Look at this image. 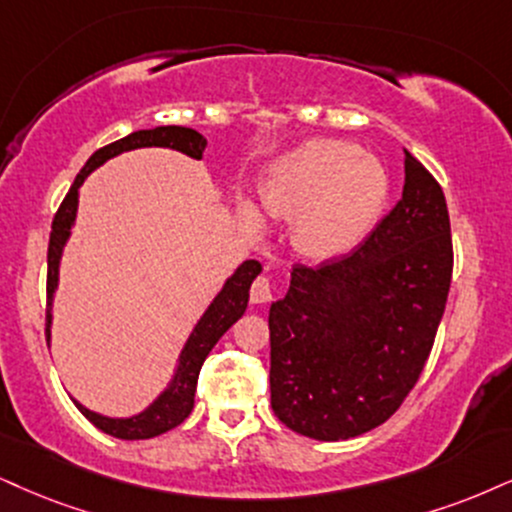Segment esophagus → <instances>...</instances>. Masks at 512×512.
<instances>
[{
    "label": "esophagus",
    "instance_id": "1",
    "mask_svg": "<svg viewBox=\"0 0 512 512\" xmlns=\"http://www.w3.org/2000/svg\"><path fill=\"white\" fill-rule=\"evenodd\" d=\"M273 296V285H270L268 277H256L254 285H251V301L254 304H266Z\"/></svg>",
    "mask_w": 512,
    "mask_h": 512
}]
</instances>
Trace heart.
Instances as JSON below:
<instances>
[{"mask_svg": "<svg viewBox=\"0 0 512 512\" xmlns=\"http://www.w3.org/2000/svg\"><path fill=\"white\" fill-rule=\"evenodd\" d=\"M258 197L268 216L294 218L292 242L301 254L327 261L361 246L380 225L391 178L356 142L315 137L270 163ZM239 220L254 235L266 227L249 199L239 201Z\"/></svg>", "mask_w": 512, "mask_h": 512, "instance_id": "heart-1", "label": "heart"}]
</instances>
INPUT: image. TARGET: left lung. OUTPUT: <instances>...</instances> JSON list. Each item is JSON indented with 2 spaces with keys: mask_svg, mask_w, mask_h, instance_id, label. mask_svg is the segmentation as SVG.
Returning a JSON list of instances; mask_svg holds the SVG:
<instances>
[{
  "mask_svg": "<svg viewBox=\"0 0 512 512\" xmlns=\"http://www.w3.org/2000/svg\"><path fill=\"white\" fill-rule=\"evenodd\" d=\"M401 201L351 254L294 266L270 304V406L318 441L370 432L415 387L451 287L444 192L403 149Z\"/></svg>",
  "mask_w": 512,
  "mask_h": 512,
  "instance_id": "8db88e82",
  "label": "left lung"
}]
</instances>
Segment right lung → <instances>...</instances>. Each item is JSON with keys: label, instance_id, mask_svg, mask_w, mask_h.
<instances>
[{"label": "right lung", "instance_id": "obj_1", "mask_svg": "<svg viewBox=\"0 0 512 512\" xmlns=\"http://www.w3.org/2000/svg\"><path fill=\"white\" fill-rule=\"evenodd\" d=\"M206 137L201 132L192 128H182V125H159V128L149 130H135L130 135H125L123 140L109 144V147L94 151L87 159L85 166L75 178L73 187L68 189L66 199L59 211H56L54 223H52V235H49V251H47V342H52V323H54V296L59 289V270H61V258L63 249H66L68 239L73 235L75 218H78V201H80V187L85 185V180L90 178L99 166H104L106 161L116 159V156L125 154L132 149H144V147H163V149H175L180 154L189 156V159H201L206 149ZM263 266L258 261H244L235 273L225 280V285L220 287V292L213 296V301L208 308L201 313L197 325L189 332L185 346H182L178 363H175L173 377H170L166 387L147 408H142L140 413L128 415V418H111V415H102L97 410H90L82 406L78 399H73L75 406L87 420L92 422L97 430L116 439H151L159 437V434L173 430L180 422L192 413L194 408V391H197L199 370L204 365L206 356L211 353L213 346L218 344V339L230 330L232 325L242 318L246 306H249V289L251 282L261 275Z\"/></svg>", "mask_w": 512, "mask_h": 512}]
</instances>
